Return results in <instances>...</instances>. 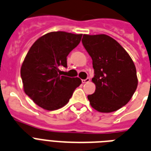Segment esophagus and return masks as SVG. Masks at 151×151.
I'll return each instance as SVG.
<instances>
[{"label": "esophagus", "mask_w": 151, "mask_h": 151, "mask_svg": "<svg viewBox=\"0 0 151 151\" xmlns=\"http://www.w3.org/2000/svg\"><path fill=\"white\" fill-rule=\"evenodd\" d=\"M91 81V79L90 78H86V79H83L82 82H83V83H88V82Z\"/></svg>", "instance_id": "1"}]
</instances>
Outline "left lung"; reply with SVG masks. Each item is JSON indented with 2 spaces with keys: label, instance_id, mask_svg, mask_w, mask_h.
Wrapping results in <instances>:
<instances>
[{
  "label": "left lung",
  "instance_id": "1",
  "mask_svg": "<svg viewBox=\"0 0 151 151\" xmlns=\"http://www.w3.org/2000/svg\"><path fill=\"white\" fill-rule=\"evenodd\" d=\"M82 42L92 58L96 86L87 98L101 113H111L125 106L137 88L134 62L119 43L106 35H83Z\"/></svg>",
  "mask_w": 151,
  "mask_h": 151
}]
</instances>
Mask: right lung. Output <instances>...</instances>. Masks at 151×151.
I'll return each mask as SVG.
<instances>
[{
	"label": "right lung",
	"instance_id": "obj_1",
	"mask_svg": "<svg viewBox=\"0 0 151 151\" xmlns=\"http://www.w3.org/2000/svg\"><path fill=\"white\" fill-rule=\"evenodd\" d=\"M81 38L82 35L50 32L29 50L21 67V79L26 94L38 106L47 110L61 108L81 84L79 78L65 76L59 69L60 66L67 68L68 55Z\"/></svg>",
	"mask_w": 151,
	"mask_h": 151
}]
</instances>
